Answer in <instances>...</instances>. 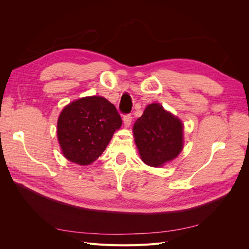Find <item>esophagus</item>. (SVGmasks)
<instances>
[{"mask_svg":"<svg viewBox=\"0 0 249 249\" xmlns=\"http://www.w3.org/2000/svg\"><path fill=\"white\" fill-rule=\"evenodd\" d=\"M123 120H124V126H125V127H129L130 124H131V123H132V115H130V114L124 115V118H123Z\"/></svg>","mask_w":249,"mask_h":249,"instance_id":"obj_1","label":"esophagus"}]
</instances>
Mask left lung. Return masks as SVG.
Wrapping results in <instances>:
<instances>
[{"label": "left lung", "mask_w": 249, "mask_h": 249, "mask_svg": "<svg viewBox=\"0 0 249 249\" xmlns=\"http://www.w3.org/2000/svg\"><path fill=\"white\" fill-rule=\"evenodd\" d=\"M180 120L160 104H149L133 126L141 160L148 166L161 167L177 158L184 145Z\"/></svg>", "instance_id": "left-lung-1"}]
</instances>
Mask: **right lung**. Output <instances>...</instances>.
<instances>
[{
	"mask_svg": "<svg viewBox=\"0 0 249 249\" xmlns=\"http://www.w3.org/2000/svg\"><path fill=\"white\" fill-rule=\"evenodd\" d=\"M123 122L113 104L103 96H86L60 113L57 137L67 160L89 165L99 158Z\"/></svg>",
	"mask_w": 249,
	"mask_h": 249,
	"instance_id": "add662e5",
	"label": "right lung"
}]
</instances>
